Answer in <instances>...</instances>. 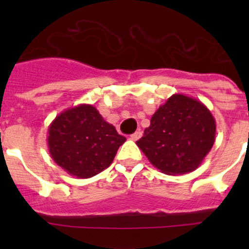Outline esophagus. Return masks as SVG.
I'll return each mask as SVG.
<instances>
[{"label": "esophagus", "mask_w": 249, "mask_h": 249, "mask_svg": "<svg viewBox=\"0 0 249 249\" xmlns=\"http://www.w3.org/2000/svg\"><path fill=\"white\" fill-rule=\"evenodd\" d=\"M141 137H142V131H141V130H137V131L135 132V134L131 135V140H132V141L140 140Z\"/></svg>", "instance_id": "obj_1"}]
</instances>
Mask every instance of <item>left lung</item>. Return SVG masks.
<instances>
[{
	"label": "left lung",
	"instance_id": "8db88e82",
	"mask_svg": "<svg viewBox=\"0 0 249 249\" xmlns=\"http://www.w3.org/2000/svg\"><path fill=\"white\" fill-rule=\"evenodd\" d=\"M215 141V120L201 101L175 94L152 115L136 142L153 166L166 175L196 170Z\"/></svg>",
	"mask_w": 249,
	"mask_h": 249
}]
</instances>
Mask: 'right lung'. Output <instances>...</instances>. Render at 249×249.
<instances>
[{"label": "right lung", "mask_w": 249, "mask_h": 249, "mask_svg": "<svg viewBox=\"0 0 249 249\" xmlns=\"http://www.w3.org/2000/svg\"><path fill=\"white\" fill-rule=\"evenodd\" d=\"M48 148L69 175L90 178L112 164L126 141L92 105H78L56 115L48 129Z\"/></svg>", "instance_id": "obj_1"}]
</instances>
